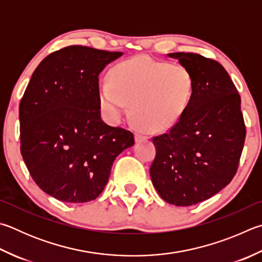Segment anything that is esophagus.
Listing matches in <instances>:
<instances>
[{"label": "esophagus", "instance_id": "34e87169", "mask_svg": "<svg viewBox=\"0 0 262 262\" xmlns=\"http://www.w3.org/2000/svg\"><path fill=\"white\" fill-rule=\"evenodd\" d=\"M147 139H149V136L145 135V134H143V133H140V132H137L136 134H135V141H136V142L146 141Z\"/></svg>", "mask_w": 262, "mask_h": 262}]
</instances>
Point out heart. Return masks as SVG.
<instances>
[{
    "label": "heart",
    "instance_id": "obj_1",
    "mask_svg": "<svg viewBox=\"0 0 262 262\" xmlns=\"http://www.w3.org/2000/svg\"><path fill=\"white\" fill-rule=\"evenodd\" d=\"M193 78L180 64L137 56L116 65L99 85V104L108 121L119 122L129 103L133 118L151 130H164L187 111Z\"/></svg>",
    "mask_w": 262,
    "mask_h": 262
}]
</instances>
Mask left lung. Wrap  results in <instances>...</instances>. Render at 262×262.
Instances as JSON below:
<instances>
[{
    "label": "left lung",
    "instance_id": "1",
    "mask_svg": "<svg viewBox=\"0 0 262 262\" xmlns=\"http://www.w3.org/2000/svg\"><path fill=\"white\" fill-rule=\"evenodd\" d=\"M192 74L187 111L165 134L152 137L150 177L165 202L190 206L230 183L238 168L246 129L241 96L225 68L192 52L168 54Z\"/></svg>",
    "mask_w": 262,
    "mask_h": 262
}]
</instances>
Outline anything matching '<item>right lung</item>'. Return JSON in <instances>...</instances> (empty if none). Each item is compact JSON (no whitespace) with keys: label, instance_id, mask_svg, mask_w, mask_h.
Here are the masks:
<instances>
[{"label":"right lung","instance_id":"right-lung-1","mask_svg":"<svg viewBox=\"0 0 262 262\" xmlns=\"http://www.w3.org/2000/svg\"><path fill=\"white\" fill-rule=\"evenodd\" d=\"M120 51L69 46L33 73L19 104L20 152L32 179L66 203L97 198L134 134L101 118L98 75Z\"/></svg>","mask_w":262,"mask_h":262}]
</instances>
